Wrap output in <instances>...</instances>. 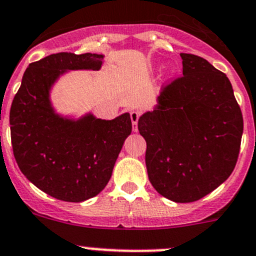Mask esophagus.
Returning <instances> with one entry per match:
<instances>
[{
	"instance_id": "34e87169",
	"label": "esophagus",
	"mask_w": 256,
	"mask_h": 256,
	"mask_svg": "<svg viewBox=\"0 0 256 256\" xmlns=\"http://www.w3.org/2000/svg\"><path fill=\"white\" fill-rule=\"evenodd\" d=\"M138 119H140V113L133 110L132 113H130V120H132L133 132H137L138 130Z\"/></svg>"
}]
</instances>
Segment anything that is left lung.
Returning <instances> with one entry per match:
<instances>
[{"label": "left lung", "instance_id": "obj_1", "mask_svg": "<svg viewBox=\"0 0 256 256\" xmlns=\"http://www.w3.org/2000/svg\"><path fill=\"white\" fill-rule=\"evenodd\" d=\"M182 76L162 86L138 120L148 178L174 202H194L232 174L244 120L230 80L208 60L181 54Z\"/></svg>", "mask_w": 256, "mask_h": 256}]
</instances>
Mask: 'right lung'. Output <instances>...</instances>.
I'll list each match as a JSON object with an SVG mask.
<instances>
[{
    "label": "right lung",
    "mask_w": 256,
    "mask_h": 256,
    "mask_svg": "<svg viewBox=\"0 0 256 256\" xmlns=\"http://www.w3.org/2000/svg\"><path fill=\"white\" fill-rule=\"evenodd\" d=\"M103 55L58 52L31 62L10 110L14 160L26 178L58 200L82 202L110 180L126 138L130 113L113 120L92 114L78 120L54 112L48 92L66 70H99Z\"/></svg>",
    "instance_id": "obj_1"
}]
</instances>
